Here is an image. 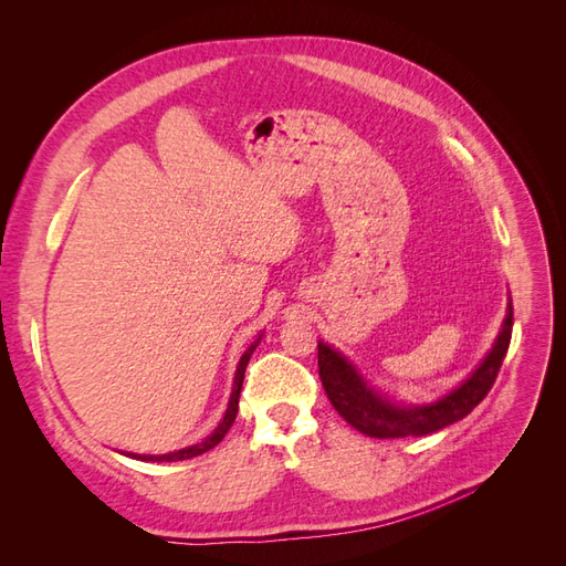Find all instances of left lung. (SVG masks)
<instances>
[{"label":"left lung","mask_w":566,"mask_h":566,"mask_svg":"<svg viewBox=\"0 0 566 566\" xmlns=\"http://www.w3.org/2000/svg\"><path fill=\"white\" fill-rule=\"evenodd\" d=\"M512 337V300L507 302V314L503 328L495 337L491 352L470 378L455 387L447 397L424 406H399L373 391L356 368L333 347L318 342V375L325 394L337 413L358 432L375 439H401L424 437L443 430L472 413L489 389L493 387Z\"/></svg>","instance_id":"left-lung-1"}]
</instances>
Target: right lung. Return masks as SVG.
Here are the masks:
<instances>
[{
	"label": "right lung",
	"mask_w": 566,
	"mask_h": 566,
	"mask_svg": "<svg viewBox=\"0 0 566 566\" xmlns=\"http://www.w3.org/2000/svg\"><path fill=\"white\" fill-rule=\"evenodd\" d=\"M260 339H262V335L256 337V339L252 342V345L245 349V354L241 356V364H238V370H235V380H233V391H231V399H229V408H227L224 418H221V422H219L217 430H214L208 439H202L200 443H196V447H188V449H181V451H175V453H165V455H136V453H127V455H132V458H136V460L172 462V460H188V458H196V455H200V453H205V451L214 449L217 443H219L221 439H224V434L231 430V424H233V420H235V413H238V397H241V387H243V378H245V368H248V361H250L252 352L256 349V345H260Z\"/></svg>",
	"instance_id": "right-lung-1"
}]
</instances>
